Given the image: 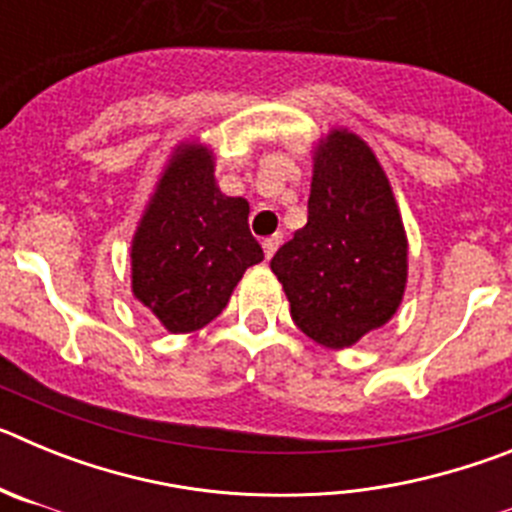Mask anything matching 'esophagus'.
Returning a JSON list of instances; mask_svg holds the SVG:
<instances>
[{"mask_svg":"<svg viewBox=\"0 0 512 512\" xmlns=\"http://www.w3.org/2000/svg\"><path fill=\"white\" fill-rule=\"evenodd\" d=\"M261 246H264V253H266V259H271V256H274V253H277V248L282 246V235H269V238H264V243H261Z\"/></svg>","mask_w":512,"mask_h":512,"instance_id":"esophagus-1","label":"esophagus"}]
</instances>
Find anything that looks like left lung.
<instances>
[{"instance_id": "obj_1", "label": "left lung", "mask_w": 512, "mask_h": 512, "mask_svg": "<svg viewBox=\"0 0 512 512\" xmlns=\"http://www.w3.org/2000/svg\"><path fill=\"white\" fill-rule=\"evenodd\" d=\"M271 271L297 328L325 348H346L382 328L408 282V238L395 194L372 148L333 130L315 151L307 225Z\"/></svg>"}]
</instances>
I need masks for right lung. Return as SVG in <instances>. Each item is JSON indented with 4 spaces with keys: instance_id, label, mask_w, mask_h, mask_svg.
Returning <instances> with one entry per match:
<instances>
[{
    "instance_id": "1",
    "label": "right lung",
    "mask_w": 512,
    "mask_h": 512,
    "mask_svg": "<svg viewBox=\"0 0 512 512\" xmlns=\"http://www.w3.org/2000/svg\"><path fill=\"white\" fill-rule=\"evenodd\" d=\"M133 295L171 333L205 328L248 266L264 259L248 230V202L225 197L212 151L176 148L133 238Z\"/></svg>"
}]
</instances>
